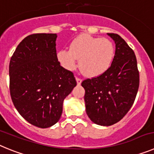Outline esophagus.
Returning a JSON list of instances; mask_svg holds the SVG:
<instances>
[{
  "label": "esophagus",
  "mask_w": 154,
  "mask_h": 154,
  "mask_svg": "<svg viewBox=\"0 0 154 154\" xmlns=\"http://www.w3.org/2000/svg\"><path fill=\"white\" fill-rule=\"evenodd\" d=\"M75 79H76V82H77V85H79L80 84L82 83V80L80 78H78V77H76Z\"/></svg>",
  "instance_id": "1"
}]
</instances>
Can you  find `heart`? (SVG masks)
Instances as JSON below:
<instances>
[{
  "label": "heart",
  "instance_id": "b5f03b06",
  "mask_svg": "<svg viewBox=\"0 0 154 154\" xmlns=\"http://www.w3.org/2000/svg\"><path fill=\"white\" fill-rule=\"evenodd\" d=\"M115 55L112 42L105 38L82 34L75 38L69 49L57 52V59L62 67L74 70L79 59V67L89 77L98 76L106 72L111 66Z\"/></svg>",
  "mask_w": 154,
  "mask_h": 154
}]
</instances>
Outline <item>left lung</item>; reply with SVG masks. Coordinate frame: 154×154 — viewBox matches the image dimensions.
<instances>
[{
	"label": "left lung",
	"mask_w": 154,
	"mask_h": 154,
	"mask_svg": "<svg viewBox=\"0 0 154 154\" xmlns=\"http://www.w3.org/2000/svg\"><path fill=\"white\" fill-rule=\"evenodd\" d=\"M116 51L106 72L82 82L85 111L92 123L109 126L119 122L133 106L140 84L134 51L119 35L108 33Z\"/></svg>",
	"instance_id": "8db88e82"
}]
</instances>
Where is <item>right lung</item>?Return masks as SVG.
<instances>
[{
	"mask_svg": "<svg viewBox=\"0 0 154 154\" xmlns=\"http://www.w3.org/2000/svg\"><path fill=\"white\" fill-rule=\"evenodd\" d=\"M56 34H34L23 39L11 58L10 92L16 109L40 128L60 119L62 105L76 85L72 72L57 59Z\"/></svg>",
	"mask_w": 154,
	"mask_h": 154,
	"instance_id": "right-lung-1",
	"label": "right lung"
}]
</instances>
